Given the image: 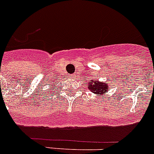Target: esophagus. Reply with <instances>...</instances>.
I'll return each mask as SVG.
<instances>
[{
  "instance_id": "34e87169",
  "label": "esophagus",
  "mask_w": 154,
  "mask_h": 154,
  "mask_svg": "<svg viewBox=\"0 0 154 154\" xmlns=\"http://www.w3.org/2000/svg\"><path fill=\"white\" fill-rule=\"evenodd\" d=\"M72 77H75V75H72Z\"/></svg>"
}]
</instances>
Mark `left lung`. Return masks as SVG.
I'll return each mask as SVG.
<instances>
[{"mask_svg": "<svg viewBox=\"0 0 154 154\" xmlns=\"http://www.w3.org/2000/svg\"><path fill=\"white\" fill-rule=\"evenodd\" d=\"M87 84L88 89L97 96L102 94L103 95L109 91L108 84H107L106 82H103L99 80H92L91 82H89Z\"/></svg>", "mask_w": 154, "mask_h": 154, "instance_id": "left-lung-1", "label": "left lung"}]
</instances>
